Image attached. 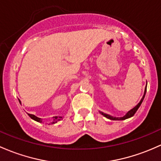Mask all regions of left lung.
Listing matches in <instances>:
<instances>
[{"instance_id":"8db88e82","label":"left lung","mask_w":161,"mask_h":161,"mask_svg":"<svg viewBox=\"0 0 161 161\" xmlns=\"http://www.w3.org/2000/svg\"><path fill=\"white\" fill-rule=\"evenodd\" d=\"M146 92H147V86H146V89H145V91H144V95H143V98H142V99H141L140 102L138 104L136 105V106H135L134 108H133V109H132L131 110H130L129 112H128V113H126V114L124 116H123V117H113V116H109V115L106 114V113H102V112H100L101 114L103 115V116H104L105 117L108 118V119H112V120H123V119H127V118L131 117V116H133V115H134L135 113H136V112L137 111V109H139V107H140V105H141V103H142V102H143V99H144V97H145V95H146Z\"/></svg>"}]
</instances>
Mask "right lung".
<instances>
[{
	"label": "right lung",
	"mask_w": 161,
	"mask_h": 161,
	"mask_svg": "<svg viewBox=\"0 0 161 161\" xmlns=\"http://www.w3.org/2000/svg\"><path fill=\"white\" fill-rule=\"evenodd\" d=\"M19 102H20V100H19ZM28 116H30V117L31 118V119H33L34 120H35V121H38V122H42V120H41V119L40 118H38V117H37V116H35V115H32V114H28ZM61 118H62V117H57V116H55V119H54V121L52 122V123H57V121H58V120H60L61 119Z\"/></svg>",
	"instance_id": "right-lung-1"
}]
</instances>
